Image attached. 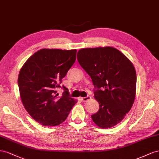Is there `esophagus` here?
<instances>
[{"label":"esophagus","instance_id":"1","mask_svg":"<svg viewBox=\"0 0 159 159\" xmlns=\"http://www.w3.org/2000/svg\"><path fill=\"white\" fill-rule=\"evenodd\" d=\"M91 99V97H90V96H88L87 97H82L81 98V100H82V101H83V102H86V101H89V100H90Z\"/></svg>","mask_w":159,"mask_h":159}]
</instances>
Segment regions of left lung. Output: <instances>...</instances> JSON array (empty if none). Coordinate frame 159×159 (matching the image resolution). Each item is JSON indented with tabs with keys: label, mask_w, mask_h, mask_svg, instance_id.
Masks as SVG:
<instances>
[{
	"label": "left lung",
	"mask_w": 159,
	"mask_h": 159,
	"mask_svg": "<svg viewBox=\"0 0 159 159\" xmlns=\"http://www.w3.org/2000/svg\"><path fill=\"white\" fill-rule=\"evenodd\" d=\"M80 65L90 76L99 110L91 115L100 128L119 123L133 105L137 87L135 69L129 58L111 47L80 49Z\"/></svg>",
	"instance_id": "left-lung-1"
}]
</instances>
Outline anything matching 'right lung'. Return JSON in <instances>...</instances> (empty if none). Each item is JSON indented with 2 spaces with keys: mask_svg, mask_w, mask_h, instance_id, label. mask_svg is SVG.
I'll list each match as a JSON object with an SVG mask.
<instances>
[{
  "mask_svg": "<svg viewBox=\"0 0 159 159\" xmlns=\"http://www.w3.org/2000/svg\"><path fill=\"white\" fill-rule=\"evenodd\" d=\"M76 54V49H40L20 70L18 84L22 104L30 116L44 126L61 124L77 102L65 86L61 97L56 90L75 62Z\"/></svg>",
  "mask_w": 159,
  "mask_h": 159,
  "instance_id": "obj_1",
  "label": "right lung"
}]
</instances>
